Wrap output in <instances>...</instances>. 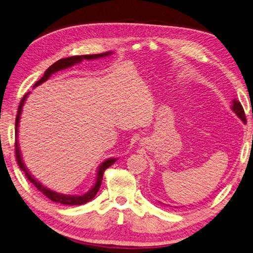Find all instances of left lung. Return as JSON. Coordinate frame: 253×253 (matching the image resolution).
Here are the masks:
<instances>
[{
	"label": "left lung",
	"mask_w": 253,
	"mask_h": 253,
	"mask_svg": "<svg viewBox=\"0 0 253 253\" xmlns=\"http://www.w3.org/2000/svg\"><path fill=\"white\" fill-rule=\"evenodd\" d=\"M231 110L236 113V115L238 116L242 122L246 123V114H245V111H244V107H242V105H241L239 101H237V100L232 101Z\"/></svg>",
	"instance_id": "8db88e82"
}]
</instances>
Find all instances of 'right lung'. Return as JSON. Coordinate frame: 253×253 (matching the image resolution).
Returning <instances> with one entry per match:
<instances>
[{
	"label": "right lung",
	"instance_id": "right-lung-1",
	"mask_svg": "<svg viewBox=\"0 0 253 253\" xmlns=\"http://www.w3.org/2000/svg\"><path fill=\"white\" fill-rule=\"evenodd\" d=\"M112 51H107V52H103V53H98V54H83V56H72L69 58H63L58 60L57 62H54L53 64H51L46 71H44V74L42 76V78L41 80L37 81L35 83L34 86H37L39 84H42V82L47 81L52 73L63 70V69H67L69 67H72L74 64L80 63L83 60H93V59H97V58H103V57H107L112 54ZM28 94H25L24 97L22 98L21 103H19L18 106V111H17V115H16V123H15V156H16V161L18 163V166L21 169L24 171L25 175L27 176V179L31 181L33 184L36 186V189L38 191H41L44 196H47L49 200H51L54 203H60V204L63 205H82L85 204V203L90 202L94 196L97 194L98 190H100L101 184H102V180H103V174L104 171H105L107 168H110L113 163H115V161L117 160L116 158H110V159L105 160L104 162H102V165L98 167L97 169V174H96V181L95 184L93 185L92 189L88 191L87 193L83 195H66V194H61V193H57L54 191H51L50 189H48L44 185H42L41 182L37 181L35 177L31 174V172L27 170V168L25 167L23 159H22V155L21 151H19V146H18V140H17V133H18V124H19V118H21V114H22V107L24 105V102L26 101V97L28 96Z\"/></svg>",
	"mask_w": 253,
	"mask_h": 253
}]
</instances>
